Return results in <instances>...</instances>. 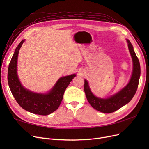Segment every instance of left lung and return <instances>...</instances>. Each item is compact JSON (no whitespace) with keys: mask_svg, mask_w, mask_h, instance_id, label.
<instances>
[{"mask_svg":"<svg viewBox=\"0 0 149 149\" xmlns=\"http://www.w3.org/2000/svg\"><path fill=\"white\" fill-rule=\"evenodd\" d=\"M126 40L128 43L129 52L132 56L133 71L129 83L123 89L108 98H100L96 97L92 93L88 81L86 79L84 80V92L89 103L94 109L103 113H111L127 104L132 100L137 91L141 75V66L131 43L129 40L127 39Z\"/></svg>","mask_w":149,"mask_h":149,"instance_id":"8db88e82","label":"left lung"}]
</instances>
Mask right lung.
I'll list each match as a JSON object with an SVG mask.
<instances>
[{
	"instance_id": "right-lung-1",
	"label": "right lung",
	"mask_w": 149,
	"mask_h": 149,
	"mask_svg": "<svg viewBox=\"0 0 149 149\" xmlns=\"http://www.w3.org/2000/svg\"><path fill=\"white\" fill-rule=\"evenodd\" d=\"M24 41L25 40H22L16 48L8 66V86L16 101L23 109L38 115L50 114L60 106L65 89L76 74L60 78L51 91L47 94L35 93L25 89L21 84L17 73L18 54Z\"/></svg>"
}]
</instances>
